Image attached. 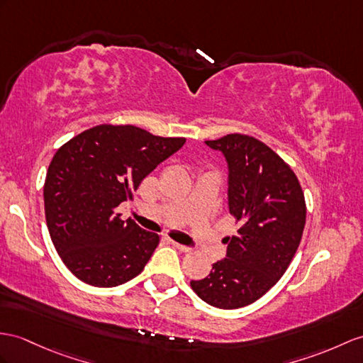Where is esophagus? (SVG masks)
Returning <instances> with one entry per match:
<instances>
[{"label": "esophagus", "instance_id": "34e87169", "mask_svg": "<svg viewBox=\"0 0 363 363\" xmlns=\"http://www.w3.org/2000/svg\"><path fill=\"white\" fill-rule=\"evenodd\" d=\"M171 243L175 246L177 250H180V251H183V252H189V251H191V248H189V246H186V245H182V243L174 242V240H171Z\"/></svg>", "mask_w": 363, "mask_h": 363}]
</instances>
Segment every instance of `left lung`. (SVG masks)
<instances>
[{
  "label": "left lung",
  "instance_id": "left-lung-1",
  "mask_svg": "<svg viewBox=\"0 0 363 363\" xmlns=\"http://www.w3.org/2000/svg\"><path fill=\"white\" fill-rule=\"evenodd\" d=\"M205 143L226 158L229 212L240 226L225 238L226 259L191 288L211 306L235 309L267 294L288 269L302 240L305 196L289 164L260 140L229 134Z\"/></svg>",
  "mask_w": 363,
  "mask_h": 363
}]
</instances>
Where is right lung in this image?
Wrapping results in <instances>:
<instances>
[{"instance_id":"obj_1","label":"right lung","mask_w":363,"mask_h":363,"mask_svg":"<svg viewBox=\"0 0 363 363\" xmlns=\"http://www.w3.org/2000/svg\"><path fill=\"white\" fill-rule=\"evenodd\" d=\"M184 141L132 125H100L58 149L44 182V212L52 243L75 277L111 288L145 269L160 237L121 220L115 208L134 199L145 177Z\"/></svg>"}]
</instances>
